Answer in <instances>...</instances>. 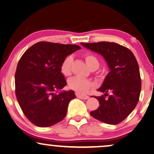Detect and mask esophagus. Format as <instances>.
Masks as SVG:
<instances>
[{"label":"esophagus","mask_w":154,"mask_h":154,"mask_svg":"<svg viewBox=\"0 0 154 154\" xmlns=\"http://www.w3.org/2000/svg\"><path fill=\"white\" fill-rule=\"evenodd\" d=\"M75 96H76V97H78V98H79V99H89V97L88 96H87V95H82V94H79V93H75Z\"/></svg>","instance_id":"obj_1"}]
</instances>
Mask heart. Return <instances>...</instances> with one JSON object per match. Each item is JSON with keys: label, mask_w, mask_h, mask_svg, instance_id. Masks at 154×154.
<instances>
[{"label": "heart", "mask_w": 154, "mask_h": 154, "mask_svg": "<svg viewBox=\"0 0 154 154\" xmlns=\"http://www.w3.org/2000/svg\"><path fill=\"white\" fill-rule=\"evenodd\" d=\"M84 58L87 65L90 69H97L99 66V62L97 57L91 53H86L84 55ZM73 57L71 55H68L63 60L61 66L60 71L64 76H69L72 73V64ZM68 85L71 90H72L77 93L82 94L91 89L93 87V83L88 79H82L80 77H74L70 79L68 82Z\"/></svg>", "instance_id": "b5f03b06"}]
</instances>
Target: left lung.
<instances>
[{"label": "left lung", "mask_w": 154, "mask_h": 154, "mask_svg": "<svg viewBox=\"0 0 154 154\" xmlns=\"http://www.w3.org/2000/svg\"><path fill=\"white\" fill-rule=\"evenodd\" d=\"M84 47L99 53L108 63L110 72L94 97L100 106L90 115L103 123L117 124L132 112L139 101L141 79L137 60L125 46L114 42L81 43Z\"/></svg>", "instance_id": "left-lung-1"}]
</instances>
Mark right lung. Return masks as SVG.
<instances>
[{"instance_id":"obj_1","label":"right lung","mask_w":154,"mask_h":154,"mask_svg":"<svg viewBox=\"0 0 154 154\" xmlns=\"http://www.w3.org/2000/svg\"><path fill=\"white\" fill-rule=\"evenodd\" d=\"M81 47L48 42L35 44L23 53L15 73V93L23 114L35 126L48 127L65 117L69 103L75 98L72 90H60L66 85L60 71L68 55Z\"/></svg>"}]
</instances>
